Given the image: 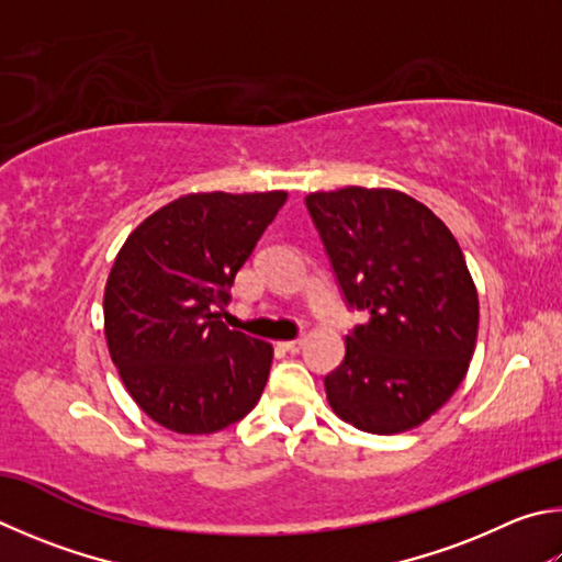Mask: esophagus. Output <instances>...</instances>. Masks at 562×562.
Instances as JSON below:
<instances>
[{"instance_id":"34e87169","label":"esophagus","mask_w":562,"mask_h":562,"mask_svg":"<svg viewBox=\"0 0 562 562\" xmlns=\"http://www.w3.org/2000/svg\"><path fill=\"white\" fill-rule=\"evenodd\" d=\"M280 349L290 351V353H297L302 349V339H292V341H280Z\"/></svg>"}]
</instances>
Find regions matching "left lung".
Segmentation results:
<instances>
[{"label":"left lung","mask_w":562,"mask_h":562,"mask_svg":"<svg viewBox=\"0 0 562 562\" xmlns=\"http://www.w3.org/2000/svg\"><path fill=\"white\" fill-rule=\"evenodd\" d=\"M351 310L324 379L331 411L363 432L423 425L450 401L474 356L479 297L450 228L403 191L346 187L304 199Z\"/></svg>","instance_id":"8db88e82"}]
</instances>
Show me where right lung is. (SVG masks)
Here are the masks:
<instances>
[{"label":"right lung","mask_w":562,"mask_h":562,"mask_svg":"<svg viewBox=\"0 0 562 562\" xmlns=\"http://www.w3.org/2000/svg\"><path fill=\"white\" fill-rule=\"evenodd\" d=\"M284 191L189 193L130 233L105 284V339L142 411L179 435L238 423L268 383L272 346L228 329L231 284Z\"/></svg>","instance_id":"1"}]
</instances>
